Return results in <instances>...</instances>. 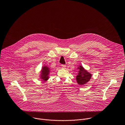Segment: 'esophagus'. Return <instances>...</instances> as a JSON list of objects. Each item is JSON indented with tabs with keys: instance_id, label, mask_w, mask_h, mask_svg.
Here are the masks:
<instances>
[{
	"instance_id": "obj_1",
	"label": "esophagus",
	"mask_w": 125,
	"mask_h": 125,
	"mask_svg": "<svg viewBox=\"0 0 125 125\" xmlns=\"http://www.w3.org/2000/svg\"><path fill=\"white\" fill-rule=\"evenodd\" d=\"M61 66H62V68H63V69H65L66 67V65H62Z\"/></svg>"
}]
</instances>
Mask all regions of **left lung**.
Returning <instances> with one entry per match:
<instances>
[{
    "label": "left lung",
    "instance_id": "1",
    "mask_svg": "<svg viewBox=\"0 0 125 125\" xmlns=\"http://www.w3.org/2000/svg\"><path fill=\"white\" fill-rule=\"evenodd\" d=\"M78 75L76 76V81L78 84L83 85L86 84L90 81L92 74L88 72L82 65H80L78 68Z\"/></svg>",
    "mask_w": 125,
    "mask_h": 125
}]
</instances>
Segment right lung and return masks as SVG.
<instances>
[{"mask_svg": "<svg viewBox=\"0 0 125 125\" xmlns=\"http://www.w3.org/2000/svg\"><path fill=\"white\" fill-rule=\"evenodd\" d=\"M50 71L51 69L48 66H43L40 72V79H41L43 82L47 81L49 78Z\"/></svg>", "mask_w": 125, "mask_h": 125, "instance_id": "1", "label": "right lung"}]
</instances>
